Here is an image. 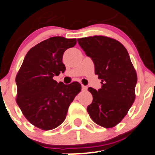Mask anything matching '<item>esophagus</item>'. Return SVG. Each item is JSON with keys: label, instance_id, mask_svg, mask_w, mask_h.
Here are the masks:
<instances>
[{"label": "esophagus", "instance_id": "34e87169", "mask_svg": "<svg viewBox=\"0 0 155 155\" xmlns=\"http://www.w3.org/2000/svg\"><path fill=\"white\" fill-rule=\"evenodd\" d=\"M82 90L83 91H86V90H87V87H86V86H84V85H82Z\"/></svg>", "mask_w": 155, "mask_h": 155}]
</instances>
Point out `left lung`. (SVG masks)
Here are the masks:
<instances>
[{"label":"left lung","instance_id":"1","mask_svg":"<svg viewBox=\"0 0 155 155\" xmlns=\"http://www.w3.org/2000/svg\"><path fill=\"white\" fill-rule=\"evenodd\" d=\"M78 42L95 65L102 88L89 87L93 102L87 110L101 127L111 128L127 115L135 101L137 74L127 50L118 41L96 35L78 38Z\"/></svg>","mask_w":155,"mask_h":155}]
</instances>
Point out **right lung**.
<instances>
[{
  "label": "right lung",
  "mask_w": 155,
  "mask_h": 155,
  "mask_svg": "<svg viewBox=\"0 0 155 155\" xmlns=\"http://www.w3.org/2000/svg\"><path fill=\"white\" fill-rule=\"evenodd\" d=\"M76 43L75 38L59 36L41 41L29 50L16 74V103L25 118L39 129L59 127L81 92V85L77 81L65 85L53 80L65 70L64 52Z\"/></svg>",
  "instance_id": "obj_1"
}]
</instances>
